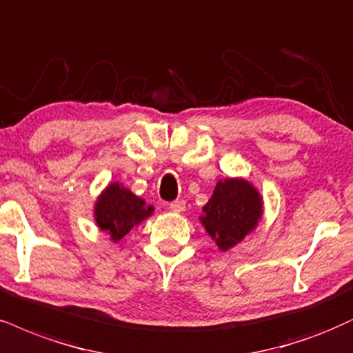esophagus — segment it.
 I'll return each mask as SVG.
<instances>
[{"instance_id": "34e87169", "label": "esophagus", "mask_w": 353, "mask_h": 353, "mask_svg": "<svg viewBox=\"0 0 353 353\" xmlns=\"http://www.w3.org/2000/svg\"><path fill=\"white\" fill-rule=\"evenodd\" d=\"M169 209H171L172 212H176V214H181V212L185 210V202L181 201V199H177V201L169 203Z\"/></svg>"}]
</instances>
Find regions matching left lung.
<instances>
[{
	"mask_svg": "<svg viewBox=\"0 0 353 353\" xmlns=\"http://www.w3.org/2000/svg\"><path fill=\"white\" fill-rule=\"evenodd\" d=\"M201 217L209 235L228 250L240 243L258 225L261 217V197L252 184L243 179L220 181Z\"/></svg>",
	"mask_w": 353,
	"mask_h": 353,
	"instance_id": "obj_1",
	"label": "left lung"
}]
</instances>
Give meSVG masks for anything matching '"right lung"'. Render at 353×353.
Here are the masks:
<instances>
[{"label":"right lung","instance_id":"1","mask_svg":"<svg viewBox=\"0 0 353 353\" xmlns=\"http://www.w3.org/2000/svg\"><path fill=\"white\" fill-rule=\"evenodd\" d=\"M152 207L144 205L143 199L136 197L131 190L120 184H112L97 202L95 220L113 241H118L133 228V225L150 217Z\"/></svg>","mask_w":353,"mask_h":353}]
</instances>
